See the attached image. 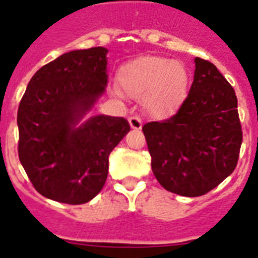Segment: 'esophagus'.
Returning <instances> with one entry per match:
<instances>
[{"instance_id": "34e87169", "label": "esophagus", "mask_w": 258, "mask_h": 258, "mask_svg": "<svg viewBox=\"0 0 258 258\" xmlns=\"http://www.w3.org/2000/svg\"><path fill=\"white\" fill-rule=\"evenodd\" d=\"M129 124H131L132 129L134 131H140L142 129V120L137 116H133V117H129Z\"/></svg>"}]
</instances>
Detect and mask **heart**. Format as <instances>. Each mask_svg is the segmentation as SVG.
Wrapping results in <instances>:
<instances>
[{
	"label": "heart",
	"instance_id": "1",
	"mask_svg": "<svg viewBox=\"0 0 258 258\" xmlns=\"http://www.w3.org/2000/svg\"><path fill=\"white\" fill-rule=\"evenodd\" d=\"M118 83L125 94L145 97L150 112L160 116L183 101L188 89V74L179 61L147 55L122 66Z\"/></svg>",
	"mask_w": 258,
	"mask_h": 258
}]
</instances>
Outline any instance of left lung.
<instances>
[{"mask_svg": "<svg viewBox=\"0 0 258 258\" xmlns=\"http://www.w3.org/2000/svg\"><path fill=\"white\" fill-rule=\"evenodd\" d=\"M194 61L192 85L178 111L142 127L159 183L188 198L209 192L234 172L243 141L232 86L211 61Z\"/></svg>", "mask_w": 258, "mask_h": 258, "instance_id": "obj_1", "label": "left lung"}]
</instances>
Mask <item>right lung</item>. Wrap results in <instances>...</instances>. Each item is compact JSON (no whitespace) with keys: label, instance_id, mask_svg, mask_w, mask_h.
<instances>
[{"label":"right lung","instance_id":"1","mask_svg":"<svg viewBox=\"0 0 258 258\" xmlns=\"http://www.w3.org/2000/svg\"><path fill=\"white\" fill-rule=\"evenodd\" d=\"M106 47L64 52L41 67L18 109L19 160L33 187L47 199L84 204L108 174V156L131 131L124 117L83 120L108 83Z\"/></svg>","mask_w":258,"mask_h":258}]
</instances>
